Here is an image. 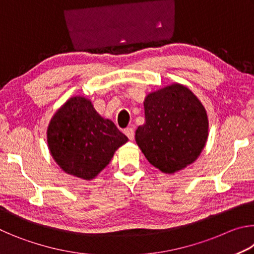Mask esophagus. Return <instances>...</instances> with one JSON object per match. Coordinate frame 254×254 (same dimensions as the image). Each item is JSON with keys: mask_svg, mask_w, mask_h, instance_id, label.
<instances>
[{"mask_svg": "<svg viewBox=\"0 0 254 254\" xmlns=\"http://www.w3.org/2000/svg\"><path fill=\"white\" fill-rule=\"evenodd\" d=\"M124 133H126V135L130 140L134 139V128H133V127H127L126 130H124Z\"/></svg>", "mask_w": 254, "mask_h": 254, "instance_id": "34e87169", "label": "esophagus"}]
</instances>
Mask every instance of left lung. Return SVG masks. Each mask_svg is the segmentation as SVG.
<instances>
[{
	"label": "left lung",
	"mask_w": 254,
	"mask_h": 254,
	"mask_svg": "<svg viewBox=\"0 0 254 254\" xmlns=\"http://www.w3.org/2000/svg\"><path fill=\"white\" fill-rule=\"evenodd\" d=\"M143 105L145 122L135 142L148 161L165 174L194 162L208 136L207 114L195 94L176 83L148 94Z\"/></svg>",
	"instance_id": "1"
}]
</instances>
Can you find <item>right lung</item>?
Segmentation results:
<instances>
[{
  "mask_svg": "<svg viewBox=\"0 0 254 254\" xmlns=\"http://www.w3.org/2000/svg\"><path fill=\"white\" fill-rule=\"evenodd\" d=\"M127 140L80 95L70 97L56 112L47 130L49 151L58 166L68 175L86 180L95 178Z\"/></svg>",
  "mask_w": 254,
  "mask_h": 254,
  "instance_id": "1",
  "label": "right lung"
}]
</instances>
